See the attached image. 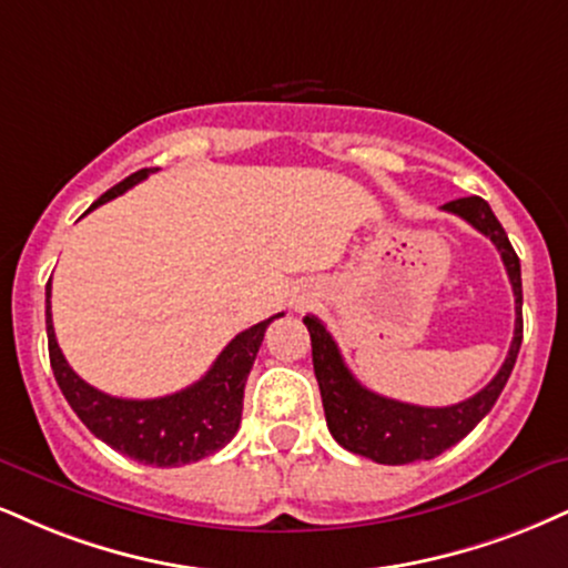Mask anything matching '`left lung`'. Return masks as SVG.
<instances>
[{
  "label": "left lung",
  "instance_id": "obj_1",
  "mask_svg": "<svg viewBox=\"0 0 568 568\" xmlns=\"http://www.w3.org/2000/svg\"><path fill=\"white\" fill-rule=\"evenodd\" d=\"M442 209L466 219L470 227H476L481 235H487L495 243V248L503 256L505 270H508L510 285H514L516 327L514 341H510V352L495 378L479 394L449 407L407 405V402H396L388 399V396L375 394L354 378L344 357H341L336 341L327 333V327L314 314H306L304 317L306 331L312 336L314 375H317L325 420L333 439L344 449H349V453L371 457V460L384 463V466H405V463L415 460H432V457L442 455L444 449H449L463 436L474 432L476 423L495 407L497 396L503 394V388L510 378V371L516 365L518 349H521V264H518V256L508 241V235H505L503 224L497 222L489 203L479 195L457 197V201L444 203Z\"/></svg>",
  "mask_w": 568,
  "mask_h": 568
}]
</instances>
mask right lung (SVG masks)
<instances>
[{
    "instance_id": "obj_1",
    "label": "right lung",
    "mask_w": 568,
    "mask_h": 568,
    "mask_svg": "<svg viewBox=\"0 0 568 568\" xmlns=\"http://www.w3.org/2000/svg\"><path fill=\"white\" fill-rule=\"evenodd\" d=\"M153 172H159V169H140V172L129 174L124 182L100 195L89 211L126 193L129 187L148 180V174ZM50 293L52 288L47 283V341H50L54 381H58L60 392L81 423L108 447L132 457V460L145 463V466L176 468L214 455L237 434L245 381L254 367L266 325L283 317V312L237 333L224 346L214 365L209 367V373L193 386L176 394L159 396V399H119V396L89 386L71 371L63 352H60L58 338H54Z\"/></svg>"
}]
</instances>
